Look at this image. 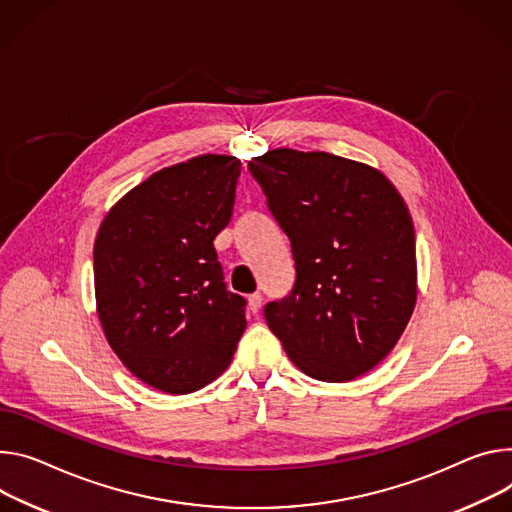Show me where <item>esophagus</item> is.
<instances>
[{
	"label": "esophagus",
	"mask_w": 512,
	"mask_h": 512,
	"mask_svg": "<svg viewBox=\"0 0 512 512\" xmlns=\"http://www.w3.org/2000/svg\"><path fill=\"white\" fill-rule=\"evenodd\" d=\"M261 304H263V296H261L259 292H255V294L249 296V308H251L253 314H257V312L261 310Z\"/></svg>",
	"instance_id": "obj_1"
}]
</instances>
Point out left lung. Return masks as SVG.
Wrapping results in <instances>:
<instances>
[{
	"mask_svg": "<svg viewBox=\"0 0 512 512\" xmlns=\"http://www.w3.org/2000/svg\"><path fill=\"white\" fill-rule=\"evenodd\" d=\"M296 263L292 292L263 308L292 363L349 382L396 345L416 302L408 208L378 169L331 153L275 149L249 161Z\"/></svg>",
	"mask_w": 512,
	"mask_h": 512,
	"instance_id": "obj_1",
	"label": "left lung"
}]
</instances>
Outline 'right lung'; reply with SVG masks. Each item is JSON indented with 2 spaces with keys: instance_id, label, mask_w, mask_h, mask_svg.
Returning a JSON list of instances; mask_svg holds the SVG:
<instances>
[{
  "instance_id": "add662e5",
  "label": "right lung",
  "mask_w": 512,
  "mask_h": 512,
  "mask_svg": "<svg viewBox=\"0 0 512 512\" xmlns=\"http://www.w3.org/2000/svg\"><path fill=\"white\" fill-rule=\"evenodd\" d=\"M241 161L200 155L153 173L104 218L94 247L98 314L145 384L190 394L235 355L247 300L224 284L214 239L232 218Z\"/></svg>"
}]
</instances>
